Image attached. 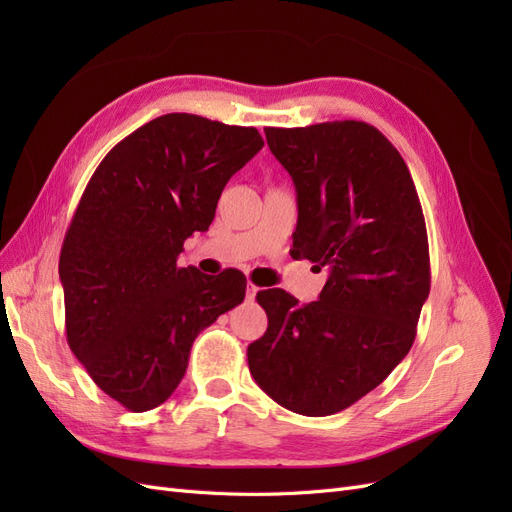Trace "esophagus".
Returning <instances> with one entry per match:
<instances>
[{
    "label": "esophagus",
    "mask_w": 512,
    "mask_h": 512,
    "mask_svg": "<svg viewBox=\"0 0 512 512\" xmlns=\"http://www.w3.org/2000/svg\"><path fill=\"white\" fill-rule=\"evenodd\" d=\"M256 292H258V286H254L252 282H247V299H254Z\"/></svg>",
    "instance_id": "obj_1"
}]
</instances>
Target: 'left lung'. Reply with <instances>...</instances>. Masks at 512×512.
I'll return each mask as SVG.
<instances>
[{
  "label": "left lung",
  "instance_id": "8db88e82",
  "mask_svg": "<svg viewBox=\"0 0 512 512\" xmlns=\"http://www.w3.org/2000/svg\"><path fill=\"white\" fill-rule=\"evenodd\" d=\"M292 177L299 222L292 256L329 267L307 305L260 290L269 327L247 346L256 384L305 416L342 412L410 352L429 294L427 228L410 170L365 121L265 128Z\"/></svg>",
  "mask_w": 512,
  "mask_h": 512
}]
</instances>
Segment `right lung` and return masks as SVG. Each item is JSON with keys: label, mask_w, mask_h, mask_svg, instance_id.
<instances>
[{"label": "right lung", "mask_w": 512, "mask_h": 512, "mask_svg": "<svg viewBox=\"0 0 512 512\" xmlns=\"http://www.w3.org/2000/svg\"><path fill=\"white\" fill-rule=\"evenodd\" d=\"M262 145L256 128L168 113L117 143L87 183L59 256L66 337L130 412L164 404L196 335L245 297L241 271L203 275L177 256Z\"/></svg>", "instance_id": "obj_1"}]
</instances>
